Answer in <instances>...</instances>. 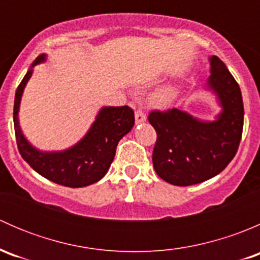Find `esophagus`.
<instances>
[{"label": "esophagus", "mask_w": 260, "mask_h": 260, "mask_svg": "<svg viewBox=\"0 0 260 260\" xmlns=\"http://www.w3.org/2000/svg\"><path fill=\"white\" fill-rule=\"evenodd\" d=\"M135 118H136V123H137V124H141V123L146 122V119H147L146 114L143 113V112L141 111V109H137V111H136Z\"/></svg>", "instance_id": "obj_1"}]
</instances>
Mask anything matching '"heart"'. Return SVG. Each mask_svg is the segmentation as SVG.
I'll return each instance as SVG.
<instances>
[{"instance_id": "1", "label": "heart", "mask_w": 260, "mask_h": 260, "mask_svg": "<svg viewBox=\"0 0 260 260\" xmlns=\"http://www.w3.org/2000/svg\"><path fill=\"white\" fill-rule=\"evenodd\" d=\"M179 88L176 85H165L154 90L149 96V102L154 108L164 109L171 106L177 98Z\"/></svg>"}]
</instances>
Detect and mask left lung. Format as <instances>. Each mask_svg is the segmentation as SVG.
Listing matches in <instances>:
<instances>
[{
	"label": "left lung",
	"instance_id": "left-lung-1",
	"mask_svg": "<svg viewBox=\"0 0 260 260\" xmlns=\"http://www.w3.org/2000/svg\"><path fill=\"white\" fill-rule=\"evenodd\" d=\"M210 77L205 90L214 94L220 113L214 120L174 108L152 112L148 120L157 133L152 162L166 182L190 186L219 175L234 158L243 132L242 91L226 65L209 57Z\"/></svg>",
	"mask_w": 260,
	"mask_h": 260
}]
</instances>
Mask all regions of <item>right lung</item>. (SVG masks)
I'll list each match as a JSON object with an SVG mask.
<instances>
[{
    "label": "right lung",
    "instance_id": "1",
    "mask_svg": "<svg viewBox=\"0 0 260 260\" xmlns=\"http://www.w3.org/2000/svg\"><path fill=\"white\" fill-rule=\"evenodd\" d=\"M39 55L31 64L15 94L14 125L18 151L22 158L43 177L67 187H84L104 177L115 156L117 145L135 125L129 107H102L88 132L80 141L61 151H41L28 142L18 120L21 99L34 68L46 61Z\"/></svg>",
    "mask_w": 260,
    "mask_h": 260
}]
</instances>
